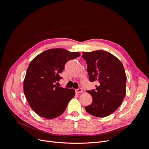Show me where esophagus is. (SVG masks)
Returning <instances> with one entry per match:
<instances>
[{
    "label": "esophagus",
    "mask_w": 149,
    "mask_h": 149,
    "mask_svg": "<svg viewBox=\"0 0 149 149\" xmlns=\"http://www.w3.org/2000/svg\"><path fill=\"white\" fill-rule=\"evenodd\" d=\"M75 93H76V94H79V93H83V89H82V88H78V89H75Z\"/></svg>",
    "instance_id": "34e87169"
}]
</instances>
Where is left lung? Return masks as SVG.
<instances>
[{
	"mask_svg": "<svg viewBox=\"0 0 149 149\" xmlns=\"http://www.w3.org/2000/svg\"><path fill=\"white\" fill-rule=\"evenodd\" d=\"M82 57L88 65L89 81L97 83L95 89L87 91L93 102L85 109L94 116L104 118L116 111L124 99L127 77L123 65L103 50L83 52Z\"/></svg>",
	"mask_w": 149,
	"mask_h": 149,
	"instance_id": "8db88e82",
	"label": "left lung"
}]
</instances>
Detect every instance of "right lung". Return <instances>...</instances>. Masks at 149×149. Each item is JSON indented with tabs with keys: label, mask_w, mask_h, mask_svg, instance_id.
Here are the masks:
<instances>
[{
	"label": "right lung",
	"mask_w": 149,
	"mask_h": 149,
	"mask_svg": "<svg viewBox=\"0 0 149 149\" xmlns=\"http://www.w3.org/2000/svg\"><path fill=\"white\" fill-rule=\"evenodd\" d=\"M80 56L63 48L49 49L30 62L24 81V91L29 105L45 119H54L65 112L74 96V89L57 86L66 63Z\"/></svg>",
	"instance_id": "obj_1"
}]
</instances>
